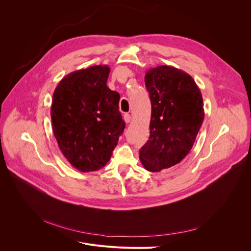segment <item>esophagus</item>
<instances>
[{
	"label": "esophagus",
	"mask_w": 251,
	"mask_h": 251,
	"mask_svg": "<svg viewBox=\"0 0 251 251\" xmlns=\"http://www.w3.org/2000/svg\"><path fill=\"white\" fill-rule=\"evenodd\" d=\"M124 121H125L126 123H130V122H131V116H130V114H125V115H124Z\"/></svg>",
	"instance_id": "1"
}]
</instances>
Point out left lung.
<instances>
[{
	"mask_svg": "<svg viewBox=\"0 0 251 251\" xmlns=\"http://www.w3.org/2000/svg\"><path fill=\"white\" fill-rule=\"evenodd\" d=\"M145 86L151 100L150 135L139 158L146 170L159 172L191 150L204 119L203 99L193 78L171 66L149 69Z\"/></svg>",
	"mask_w": 251,
	"mask_h": 251,
	"instance_id": "obj_1",
	"label": "left lung"
}]
</instances>
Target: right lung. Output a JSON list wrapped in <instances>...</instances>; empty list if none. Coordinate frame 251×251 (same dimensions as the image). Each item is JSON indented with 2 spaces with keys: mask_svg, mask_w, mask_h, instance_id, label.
Listing matches in <instances>:
<instances>
[{
  "mask_svg": "<svg viewBox=\"0 0 251 251\" xmlns=\"http://www.w3.org/2000/svg\"><path fill=\"white\" fill-rule=\"evenodd\" d=\"M109 73L107 65L74 71L59 82L53 94L55 138L65 158L81 172L103 168L125 128L120 95L106 84Z\"/></svg>",
  "mask_w": 251,
  "mask_h": 251,
  "instance_id": "1",
  "label": "right lung"
}]
</instances>
